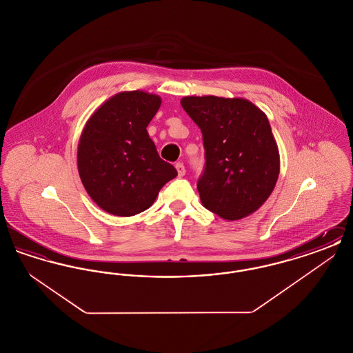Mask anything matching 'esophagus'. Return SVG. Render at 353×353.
<instances>
[{"mask_svg":"<svg viewBox=\"0 0 353 353\" xmlns=\"http://www.w3.org/2000/svg\"><path fill=\"white\" fill-rule=\"evenodd\" d=\"M176 169H177V173H179V177H183L185 174V167L183 163H177L176 164Z\"/></svg>","mask_w":353,"mask_h":353,"instance_id":"1","label":"esophagus"}]
</instances>
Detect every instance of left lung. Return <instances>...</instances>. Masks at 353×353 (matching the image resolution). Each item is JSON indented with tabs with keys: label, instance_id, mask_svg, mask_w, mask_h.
<instances>
[{
	"label": "left lung",
	"instance_id": "obj_1",
	"mask_svg": "<svg viewBox=\"0 0 353 353\" xmlns=\"http://www.w3.org/2000/svg\"><path fill=\"white\" fill-rule=\"evenodd\" d=\"M181 105L203 139L202 205L226 221L248 217L269 199L281 170L266 114L243 98L185 97Z\"/></svg>",
	"mask_w": 353,
	"mask_h": 353
}]
</instances>
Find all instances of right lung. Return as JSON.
Returning <instances> with one entry per match:
<instances>
[{
	"label": "right lung",
	"mask_w": 353,
	"mask_h": 353,
	"mask_svg": "<svg viewBox=\"0 0 353 353\" xmlns=\"http://www.w3.org/2000/svg\"><path fill=\"white\" fill-rule=\"evenodd\" d=\"M160 105L159 95L121 91L84 125L77 153L79 177L92 201L110 214L130 217L147 210L177 176L147 131Z\"/></svg>",
	"instance_id": "right-lung-1"
}]
</instances>
